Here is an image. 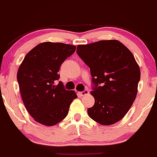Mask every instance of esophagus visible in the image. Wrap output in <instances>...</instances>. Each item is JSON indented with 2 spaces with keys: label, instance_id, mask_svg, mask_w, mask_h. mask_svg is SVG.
<instances>
[{
  "label": "esophagus",
  "instance_id": "34e87169",
  "mask_svg": "<svg viewBox=\"0 0 157 157\" xmlns=\"http://www.w3.org/2000/svg\"><path fill=\"white\" fill-rule=\"evenodd\" d=\"M89 93V90H87V89H86V90L82 91V92H78V94H80V96H84V95H86V94H88Z\"/></svg>",
  "mask_w": 157,
  "mask_h": 157
}]
</instances>
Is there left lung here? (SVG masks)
Segmentation results:
<instances>
[{
    "mask_svg": "<svg viewBox=\"0 0 157 157\" xmlns=\"http://www.w3.org/2000/svg\"><path fill=\"white\" fill-rule=\"evenodd\" d=\"M78 56L90 68L94 104L87 110L102 125L119 121L130 109L138 92L140 68L132 53L119 41L79 44Z\"/></svg>",
    "mask_w": 157,
    "mask_h": 157,
    "instance_id": "left-lung-1",
    "label": "left lung"
}]
</instances>
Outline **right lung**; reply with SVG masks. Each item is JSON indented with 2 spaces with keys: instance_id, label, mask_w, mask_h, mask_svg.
Wrapping results in <instances>:
<instances>
[{
  "instance_id": "right-lung-1",
  "label": "right lung",
  "mask_w": 157,
  "mask_h": 157,
  "mask_svg": "<svg viewBox=\"0 0 157 157\" xmlns=\"http://www.w3.org/2000/svg\"><path fill=\"white\" fill-rule=\"evenodd\" d=\"M75 50L76 46L64 43H40L27 53L19 66L17 80L24 104L41 124L53 126L63 121L77 98L75 91L65 89L61 81L55 85L60 65Z\"/></svg>"
}]
</instances>
